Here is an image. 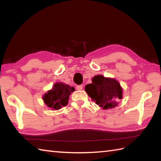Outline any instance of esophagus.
<instances>
[{
	"instance_id": "34e87169",
	"label": "esophagus",
	"mask_w": 161,
	"mask_h": 161,
	"mask_svg": "<svg viewBox=\"0 0 161 161\" xmlns=\"http://www.w3.org/2000/svg\"><path fill=\"white\" fill-rule=\"evenodd\" d=\"M82 88H83V86H82V85H78V86H76V89L78 90V91L82 90Z\"/></svg>"
}]
</instances>
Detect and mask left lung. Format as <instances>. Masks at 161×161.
I'll return each instance as SVG.
<instances>
[{
    "mask_svg": "<svg viewBox=\"0 0 161 161\" xmlns=\"http://www.w3.org/2000/svg\"><path fill=\"white\" fill-rule=\"evenodd\" d=\"M85 91L95 104L104 109L115 107L122 97V88L118 81L101 75H95L92 84L86 85Z\"/></svg>",
    "mask_w": 161,
    "mask_h": 161,
    "instance_id": "obj_1",
    "label": "left lung"
}]
</instances>
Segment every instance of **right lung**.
Here are the masks:
<instances>
[{
    "label": "right lung",
    "instance_id": "obj_1",
    "mask_svg": "<svg viewBox=\"0 0 161 161\" xmlns=\"http://www.w3.org/2000/svg\"><path fill=\"white\" fill-rule=\"evenodd\" d=\"M75 91V88L61 82L54 84L52 89L43 95V100L45 104L52 109L58 110L68 104L69 95Z\"/></svg>",
    "mask_w": 161,
    "mask_h": 161
}]
</instances>
